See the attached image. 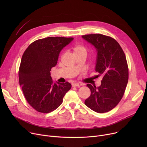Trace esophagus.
Instances as JSON below:
<instances>
[{
	"mask_svg": "<svg viewBox=\"0 0 147 147\" xmlns=\"http://www.w3.org/2000/svg\"><path fill=\"white\" fill-rule=\"evenodd\" d=\"M72 86L73 87H78V86H79V84L78 83H72Z\"/></svg>",
	"mask_w": 147,
	"mask_h": 147,
	"instance_id": "esophagus-1",
	"label": "esophagus"
}]
</instances>
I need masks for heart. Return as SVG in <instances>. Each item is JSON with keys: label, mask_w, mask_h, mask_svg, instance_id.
Masks as SVG:
<instances>
[{"label": "heart", "mask_w": 147, "mask_h": 147, "mask_svg": "<svg viewBox=\"0 0 147 147\" xmlns=\"http://www.w3.org/2000/svg\"><path fill=\"white\" fill-rule=\"evenodd\" d=\"M73 52L75 55H80V54H87V48L83 45L76 44L73 48Z\"/></svg>", "instance_id": "b5f03b06"}]
</instances>
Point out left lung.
I'll return each mask as SVG.
<instances>
[{
  "label": "left lung",
  "instance_id": "obj_1",
  "mask_svg": "<svg viewBox=\"0 0 147 147\" xmlns=\"http://www.w3.org/2000/svg\"><path fill=\"white\" fill-rule=\"evenodd\" d=\"M82 37L96 48L95 71L103 76L100 86L87 84L91 94L84 104L99 113L110 111L121 101L128 82L126 55L119 43L110 36L91 34Z\"/></svg>",
  "mask_w": 147,
  "mask_h": 147
}]
</instances>
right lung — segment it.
<instances>
[{"instance_id":"1","label":"right lung","mask_w":147,"mask_h":147,"mask_svg":"<svg viewBox=\"0 0 147 147\" xmlns=\"http://www.w3.org/2000/svg\"><path fill=\"white\" fill-rule=\"evenodd\" d=\"M73 37H48L31 43L22 56L19 68L20 85L27 102L38 112L56 110L71 84L53 83L51 68L55 67L61 51Z\"/></svg>"}]
</instances>
